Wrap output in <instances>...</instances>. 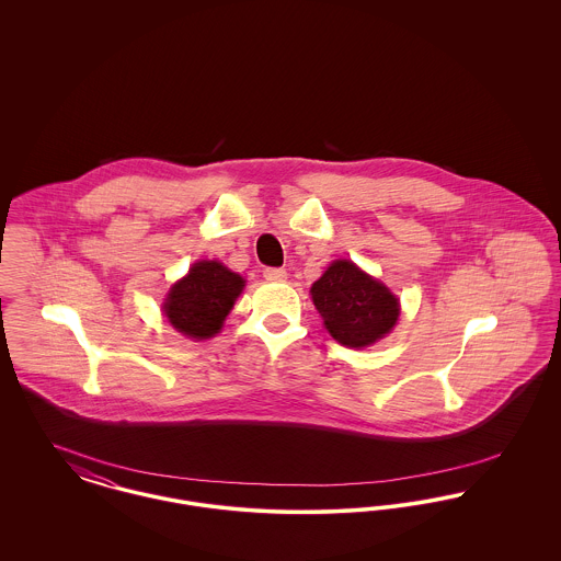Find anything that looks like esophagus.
Instances as JSON below:
<instances>
[{"label": "esophagus", "mask_w": 561, "mask_h": 561, "mask_svg": "<svg viewBox=\"0 0 561 561\" xmlns=\"http://www.w3.org/2000/svg\"><path fill=\"white\" fill-rule=\"evenodd\" d=\"M263 277L273 284H279V282H286L288 273H286V268L267 267L263 271Z\"/></svg>", "instance_id": "1"}]
</instances>
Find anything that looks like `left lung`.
Wrapping results in <instances>:
<instances>
[{"label": "left lung", "instance_id": "8db88e82", "mask_svg": "<svg viewBox=\"0 0 561 561\" xmlns=\"http://www.w3.org/2000/svg\"><path fill=\"white\" fill-rule=\"evenodd\" d=\"M311 298L325 330L345 347L374 345L400 318L398 296L345 259L325 268L311 286Z\"/></svg>", "mask_w": 561, "mask_h": 561}]
</instances>
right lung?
Here are the masks:
<instances>
[{
	"instance_id": "1",
	"label": "right lung",
	"mask_w": 561,
	"mask_h": 561,
	"mask_svg": "<svg viewBox=\"0 0 561 561\" xmlns=\"http://www.w3.org/2000/svg\"><path fill=\"white\" fill-rule=\"evenodd\" d=\"M243 286V277L222 263L199 261L170 288L163 313L188 339H210L220 332Z\"/></svg>"
}]
</instances>
